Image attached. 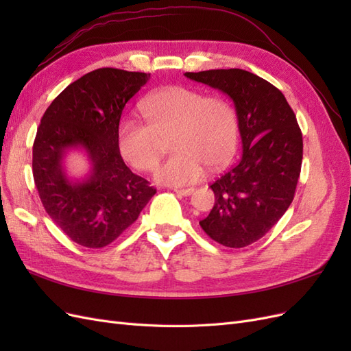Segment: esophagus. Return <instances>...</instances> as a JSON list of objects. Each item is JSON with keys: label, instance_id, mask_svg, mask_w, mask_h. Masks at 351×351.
Instances as JSON below:
<instances>
[{"label": "esophagus", "instance_id": "1", "mask_svg": "<svg viewBox=\"0 0 351 351\" xmlns=\"http://www.w3.org/2000/svg\"><path fill=\"white\" fill-rule=\"evenodd\" d=\"M174 192H176L177 195L189 196V195H192V193L195 192V189H193V187H190V189H174Z\"/></svg>", "mask_w": 351, "mask_h": 351}]
</instances>
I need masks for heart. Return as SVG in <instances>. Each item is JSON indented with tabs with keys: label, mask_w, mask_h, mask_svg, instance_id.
<instances>
[{
	"label": "heart",
	"mask_w": 351,
	"mask_h": 351,
	"mask_svg": "<svg viewBox=\"0 0 351 351\" xmlns=\"http://www.w3.org/2000/svg\"><path fill=\"white\" fill-rule=\"evenodd\" d=\"M145 121L125 119L120 123L121 155L141 171H154L173 134L176 152L159 167L156 178L173 186L192 184L205 176L206 167L219 171L237 149L239 119L232 104L219 95L206 97L187 86H165L141 102Z\"/></svg>",
	"instance_id": "obj_1"
}]
</instances>
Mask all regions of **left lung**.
<instances>
[{
  "label": "left lung",
  "instance_id": "8db88e82",
  "mask_svg": "<svg viewBox=\"0 0 351 351\" xmlns=\"http://www.w3.org/2000/svg\"><path fill=\"white\" fill-rule=\"evenodd\" d=\"M186 76L227 93L236 105L243 156L210 184L215 205L199 224L222 246L246 247L291 205L302 169V130L282 92L256 74L221 69Z\"/></svg>",
  "mask_w": 351,
  "mask_h": 351
}]
</instances>
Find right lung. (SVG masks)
Masks as SVG:
<instances>
[{"label": "right lung", "mask_w": 351, "mask_h": 351, "mask_svg": "<svg viewBox=\"0 0 351 351\" xmlns=\"http://www.w3.org/2000/svg\"><path fill=\"white\" fill-rule=\"evenodd\" d=\"M151 73L104 67L70 83L42 115L34 142L35 186L47 214L74 243L99 249L139 217L156 189L132 173L119 149L121 112ZM82 145L94 164L83 184L60 167L66 149Z\"/></svg>", "instance_id": "add662e5"}]
</instances>
